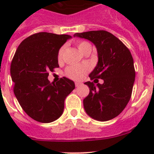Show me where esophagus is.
I'll use <instances>...</instances> for the list:
<instances>
[{
  "label": "esophagus",
  "instance_id": "1",
  "mask_svg": "<svg viewBox=\"0 0 154 154\" xmlns=\"http://www.w3.org/2000/svg\"><path fill=\"white\" fill-rule=\"evenodd\" d=\"M81 85H82V83H80V82H75V86L76 87H79Z\"/></svg>",
  "mask_w": 154,
  "mask_h": 154
}]
</instances>
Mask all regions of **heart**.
Wrapping results in <instances>:
<instances>
[{"mask_svg": "<svg viewBox=\"0 0 154 154\" xmlns=\"http://www.w3.org/2000/svg\"><path fill=\"white\" fill-rule=\"evenodd\" d=\"M78 48L82 53H84L85 50L89 48H91L90 44L87 42H79L77 44ZM65 46L61 48L58 53V61H62L63 58L64 51H65ZM90 69V67L86 64L83 65H75L69 66L65 69V75L73 80H80L83 78L85 75L86 74Z\"/></svg>", "mask_w": 154, "mask_h": 154, "instance_id": "b5f03b06", "label": "heart"}]
</instances>
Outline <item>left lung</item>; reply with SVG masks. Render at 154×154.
<instances>
[{"label": "left lung", "mask_w": 154, "mask_h": 154, "mask_svg": "<svg viewBox=\"0 0 154 154\" xmlns=\"http://www.w3.org/2000/svg\"><path fill=\"white\" fill-rule=\"evenodd\" d=\"M74 37L90 41L98 53L97 65L89 75L94 81L84 83L89 88V94L83 100L85 111L92 119L102 122L116 117L130 101L135 81L130 50L106 31L76 33ZM96 78L103 79V83L97 84Z\"/></svg>", "instance_id": "8db88e82"}]
</instances>
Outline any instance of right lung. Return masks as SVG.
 Here are the masks:
<instances>
[{
    "label": "right lung",
    "mask_w": 154,
    "mask_h": 154,
    "mask_svg": "<svg viewBox=\"0 0 154 154\" xmlns=\"http://www.w3.org/2000/svg\"><path fill=\"white\" fill-rule=\"evenodd\" d=\"M72 36L48 32L34 34L17 47L11 65L14 92L24 111L35 120L48 123L62 116L65 98L75 89L65 77L55 83L48 72L59 67L58 53Z\"/></svg>",
    "instance_id": "add662e5"
}]
</instances>
